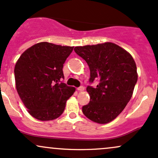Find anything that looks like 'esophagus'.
<instances>
[{
    "label": "esophagus",
    "instance_id": "34e87169",
    "mask_svg": "<svg viewBox=\"0 0 158 158\" xmlns=\"http://www.w3.org/2000/svg\"><path fill=\"white\" fill-rule=\"evenodd\" d=\"M77 90H78V91H84V86H80V87L77 88Z\"/></svg>",
    "mask_w": 158,
    "mask_h": 158
}]
</instances>
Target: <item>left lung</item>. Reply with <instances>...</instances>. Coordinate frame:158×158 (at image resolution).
<instances>
[{"label":"left lung","instance_id":"8db88e82","mask_svg":"<svg viewBox=\"0 0 158 158\" xmlns=\"http://www.w3.org/2000/svg\"><path fill=\"white\" fill-rule=\"evenodd\" d=\"M74 50L89 65V82L99 81L96 87L86 88L90 101L82 107L83 113L94 122L109 123L131 98L138 77L135 61L130 53L113 42L77 46Z\"/></svg>","mask_w":158,"mask_h":158}]
</instances>
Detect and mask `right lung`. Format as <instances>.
<instances>
[{"mask_svg": "<svg viewBox=\"0 0 158 158\" xmlns=\"http://www.w3.org/2000/svg\"><path fill=\"white\" fill-rule=\"evenodd\" d=\"M73 48L39 42L17 60L14 69L17 92L27 112L36 119L50 121L59 117L75 92L73 86L61 82L63 64Z\"/></svg>", "mask_w": 158, "mask_h": 158, "instance_id": "right-lung-1", "label": "right lung"}]
</instances>
